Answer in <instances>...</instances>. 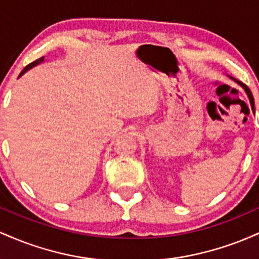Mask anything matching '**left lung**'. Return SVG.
I'll use <instances>...</instances> for the list:
<instances>
[{
    "label": "left lung",
    "mask_w": 259,
    "mask_h": 259,
    "mask_svg": "<svg viewBox=\"0 0 259 259\" xmlns=\"http://www.w3.org/2000/svg\"><path fill=\"white\" fill-rule=\"evenodd\" d=\"M229 78H230L231 80H234V81L236 82L237 85H240V86H241V88L243 89V90H245L246 94H247V97H248V100H249V103H251L252 111L254 112V100H253V96H252V92H251V90H249V89H248L247 86H246L245 84H243V82L239 81V80H237V79H235V78H233V76H229Z\"/></svg>",
    "instance_id": "obj_1"
}]
</instances>
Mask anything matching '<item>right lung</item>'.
Returning a JSON list of instances; mask_svg holds the SVG:
<instances>
[{
	"label": "right lung",
	"mask_w": 259,
	"mask_h": 259,
	"mask_svg": "<svg viewBox=\"0 0 259 259\" xmlns=\"http://www.w3.org/2000/svg\"><path fill=\"white\" fill-rule=\"evenodd\" d=\"M44 61H45V57H41V58L36 59V61H35V62H32V63H30V64H29V65H26V67L24 68V69L22 70V73L19 74V78H20V76H22V75H24V74H25L26 72H28V70H30L31 68L36 67L37 64H41V63H44Z\"/></svg>",
	"instance_id": "right-lung-1"
}]
</instances>
